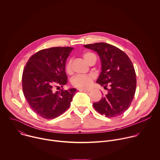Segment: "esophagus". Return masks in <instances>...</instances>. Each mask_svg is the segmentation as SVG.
<instances>
[{
    "instance_id": "obj_1",
    "label": "esophagus",
    "mask_w": 160,
    "mask_h": 160,
    "mask_svg": "<svg viewBox=\"0 0 160 160\" xmlns=\"http://www.w3.org/2000/svg\"><path fill=\"white\" fill-rule=\"evenodd\" d=\"M80 91H81V92H90V89H84V88H79L78 89Z\"/></svg>"
}]
</instances>
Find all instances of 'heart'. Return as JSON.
Returning a JSON list of instances; mask_svg holds the SVG:
<instances>
[{
    "instance_id": "1",
    "label": "heart",
    "mask_w": 160,
    "mask_h": 160,
    "mask_svg": "<svg viewBox=\"0 0 160 160\" xmlns=\"http://www.w3.org/2000/svg\"><path fill=\"white\" fill-rule=\"evenodd\" d=\"M94 55L91 52H86L83 54L84 59L88 63L90 57ZM66 72L68 73H70L72 71V60L68 61L65 66ZM94 76L93 75H77L74 77L72 80V84L73 86L79 88H87L90 87L92 84Z\"/></svg>"
}]
</instances>
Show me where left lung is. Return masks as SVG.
Returning <instances> with one entry per match:
<instances>
[{
  "instance_id": "8db88e82",
  "label": "left lung",
  "mask_w": 160,
  "mask_h": 160,
  "mask_svg": "<svg viewBox=\"0 0 160 160\" xmlns=\"http://www.w3.org/2000/svg\"><path fill=\"white\" fill-rule=\"evenodd\" d=\"M84 47L97 52L100 57L101 72L97 83L106 89L109 87L108 94L94 103V108L108 118L121 115L130 106L136 90V74L131 60L123 51L107 43Z\"/></svg>"
}]
</instances>
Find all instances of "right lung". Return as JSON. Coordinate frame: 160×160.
<instances>
[{
	"instance_id": "1",
	"label": "right lung",
	"mask_w": 160,
	"mask_h": 160,
	"mask_svg": "<svg viewBox=\"0 0 160 160\" xmlns=\"http://www.w3.org/2000/svg\"><path fill=\"white\" fill-rule=\"evenodd\" d=\"M73 48L57 47L42 49L32 56L22 76L24 96L32 109L40 117L53 119L69 108L77 89L54 92L66 85V61Z\"/></svg>"
}]
</instances>
